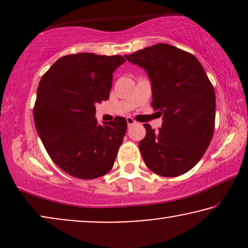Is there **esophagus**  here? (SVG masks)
Returning a JSON list of instances; mask_svg holds the SVG:
<instances>
[{
  "mask_svg": "<svg viewBox=\"0 0 248 248\" xmlns=\"http://www.w3.org/2000/svg\"><path fill=\"white\" fill-rule=\"evenodd\" d=\"M126 122H127L128 126H131V125H133V124L137 123V122H135V120H133V118H132V117H126Z\"/></svg>",
  "mask_w": 248,
  "mask_h": 248,
  "instance_id": "1",
  "label": "esophagus"
}]
</instances>
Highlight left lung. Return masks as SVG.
<instances>
[{
    "instance_id": "obj_1",
    "label": "left lung",
    "mask_w": 248,
    "mask_h": 248,
    "mask_svg": "<svg viewBox=\"0 0 248 248\" xmlns=\"http://www.w3.org/2000/svg\"><path fill=\"white\" fill-rule=\"evenodd\" d=\"M125 59L147 71L151 106L162 115L159 131L144 124L147 134L139 149L145 165L165 177L185 174L203 157L215 131L212 83L193 54L167 44L147 47Z\"/></svg>"
}]
</instances>
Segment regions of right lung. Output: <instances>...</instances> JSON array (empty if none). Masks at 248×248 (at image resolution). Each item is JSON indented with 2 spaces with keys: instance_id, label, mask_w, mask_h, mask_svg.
I'll use <instances>...</instances> for the list:
<instances>
[{
  "instance_id": "right-lung-1",
  "label": "right lung",
  "mask_w": 248,
  "mask_h": 248,
  "mask_svg": "<svg viewBox=\"0 0 248 248\" xmlns=\"http://www.w3.org/2000/svg\"><path fill=\"white\" fill-rule=\"evenodd\" d=\"M125 62L121 55L93 53L61 57L40 79L33 121L47 154L73 177L106 175L127 128L126 120L97 123L96 105L109 98L113 72Z\"/></svg>"
}]
</instances>
